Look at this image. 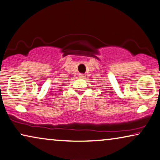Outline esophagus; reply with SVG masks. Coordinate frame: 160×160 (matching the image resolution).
Wrapping results in <instances>:
<instances>
[{"mask_svg":"<svg viewBox=\"0 0 160 160\" xmlns=\"http://www.w3.org/2000/svg\"><path fill=\"white\" fill-rule=\"evenodd\" d=\"M86 74H79V77H80V78H86Z\"/></svg>","mask_w":160,"mask_h":160,"instance_id":"1","label":"esophagus"}]
</instances>
